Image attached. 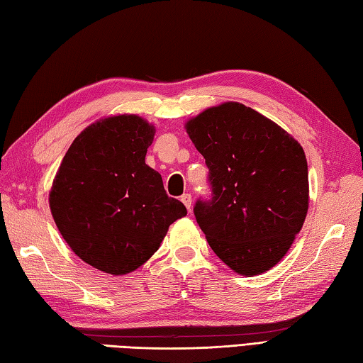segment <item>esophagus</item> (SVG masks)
<instances>
[{"label":"esophagus","instance_id":"esophagus-1","mask_svg":"<svg viewBox=\"0 0 363 363\" xmlns=\"http://www.w3.org/2000/svg\"><path fill=\"white\" fill-rule=\"evenodd\" d=\"M181 201H182L184 206L187 207V211L191 209V195H190V194H184V195L181 196Z\"/></svg>","mask_w":363,"mask_h":363}]
</instances>
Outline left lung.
<instances>
[{"label":"left lung","instance_id":"left-lung-1","mask_svg":"<svg viewBox=\"0 0 363 363\" xmlns=\"http://www.w3.org/2000/svg\"><path fill=\"white\" fill-rule=\"evenodd\" d=\"M186 130L211 174L212 201L195 206L207 243L238 274L268 272L289 252L309 211L303 146L235 101L207 107Z\"/></svg>","mask_w":363,"mask_h":363}]
</instances>
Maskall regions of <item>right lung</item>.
<instances>
[{"label": "right lung", "mask_w": 363, "mask_h": 363, "mask_svg": "<svg viewBox=\"0 0 363 363\" xmlns=\"http://www.w3.org/2000/svg\"><path fill=\"white\" fill-rule=\"evenodd\" d=\"M156 128L135 113L91 123L74 138L50 190L54 223L72 251L99 272L142 267L172 223L187 215L145 164Z\"/></svg>", "instance_id": "obj_1"}]
</instances>
